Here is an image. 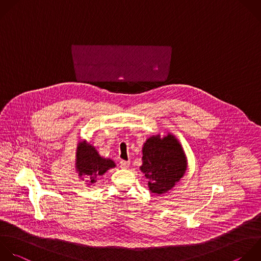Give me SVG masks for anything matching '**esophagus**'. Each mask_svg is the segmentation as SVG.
I'll list each match as a JSON object with an SVG mask.
<instances>
[{"mask_svg":"<svg viewBox=\"0 0 261 261\" xmlns=\"http://www.w3.org/2000/svg\"><path fill=\"white\" fill-rule=\"evenodd\" d=\"M129 164H130L129 161H125V160H121V161H120V166H121L122 168H127V167L129 166Z\"/></svg>","mask_w":261,"mask_h":261,"instance_id":"34e87169","label":"esophagus"}]
</instances>
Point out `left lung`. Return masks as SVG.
Segmentation results:
<instances>
[{
    "label": "left lung",
    "instance_id": "left-lung-1",
    "mask_svg": "<svg viewBox=\"0 0 261 261\" xmlns=\"http://www.w3.org/2000/svg\"><path fill=\"white\" fill-rule=\"evenodd\" d=\"M140 167L148 178L151 193L163 194L171 190L187 170V157L177 139L171 135L150 137L143 147Z\"/></svg>",
    "mask_w": 261,
    "mask_h": 261
}]
</instances>
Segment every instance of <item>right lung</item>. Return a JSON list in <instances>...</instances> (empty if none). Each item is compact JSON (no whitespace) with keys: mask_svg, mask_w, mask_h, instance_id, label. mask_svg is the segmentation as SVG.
Listing matches in <instances>:
<instances>
[{"mask_svg":"<svg viewBox=\"0 0 261 261\" xmlns=\"http://www.w3.org/2000/svg\"><path fill=\"white\" fill-rule=\"evenodd\" d=\"M75 167L80 177L86 175L89 178L88 185L90 186L96 182L98 176L103 175L108 169L115 167V163L111 159L101 157L94 146L84 141L77 147Z\"/></svg>","mask_w":261,"mask_h":261,"instance_id":"right-lung-1","label":"right lung"}]
</instances>
